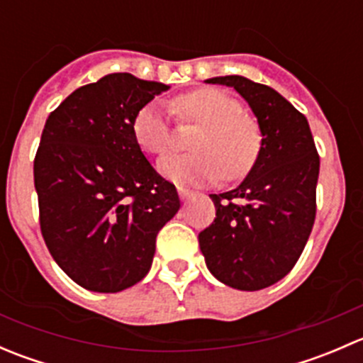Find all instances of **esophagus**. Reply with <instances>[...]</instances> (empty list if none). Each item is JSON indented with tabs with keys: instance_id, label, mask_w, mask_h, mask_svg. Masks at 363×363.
I'll use <instances>...</instances> for the list:
<instances>
[{
	"instance_id": "esophagus-1",
	"label": "esophagus",
	"mask_w": 363,
	"mask_h": 363,
	"mask_svg": "<svg viewBox=\"0 0 363 363\" xmlns=\"http://www.w3.org/2000/svg\"><path fill=\"white\" fill-rule=\"evenodd\" d=\"M177 193H179V199L182 200V202H184V200H189L193 196V191L191 189H188V188H177Z\"/></svg>"
}]
</instances>
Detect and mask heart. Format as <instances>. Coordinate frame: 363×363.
Returning a JSON list of instances; mask_svg holds the SVG:
<instances>
[{
	"label": "heart",
	"mask_w": 363,
	"mask_h": 363,
	"mask_svg": "<svg viewBox=\"0 0 363 363\" xmlns=\"http://www.w3.org/2000/svg\"><path fill=\"white\" fill-rule=\"evenodd\" d=\"M186 119L202 124L193 140L191 155H168L158 161V172L175 184L199 186L239 179L250 172L262 147V135L251 117L242 116L235 98L218 89H199L175 101ZM133 135L142 151L163 155L172 142L170 117L158 101L147 104L133 121Z\"/></svg>",
	"instance_id": "obj_1"
}]
</instances>
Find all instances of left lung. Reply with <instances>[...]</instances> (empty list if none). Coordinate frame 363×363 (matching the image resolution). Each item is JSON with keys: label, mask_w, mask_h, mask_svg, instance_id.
<instances>
[{"label": "left lung", "mask_w": 363, "mask_h": 363, "mask_svg": "<svg viewBox=\"0 0 363 363\" xmlns=\"http://www.w3.org/2000/svg\"><path fill=\"white\" fill-rule=\"evenodd\" d=\"M205 82L233 87L258 119L262 147L235 189L211 195L216 219L200 232L207 269L226 286L263 290L302 255L316 218L320 156L306 116L272 87L240 75Z\"/></svg>", "instance_id": "left-lung-1"}]
</instances>
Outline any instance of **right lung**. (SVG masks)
Instances as JSON below:
<instances>
[{
  "label": "right lung",
  "mask_w": 363,
  "mask_h": 363,
  "mask_svg": "<svg viewBox=\"0 0 363 363\" xmlns=\"http://www.w3.org/2000/svg\"><path fill=\"white\" fill-rule=\"evenodd\" d=\"M168 86L111 73L50 112L35 156L40 228L79 286L116 294L144 279L156 235L181 207L133 135L140 108Z\"/></svg>",
  "instance_id": "obj_1"
}]
</instances>
